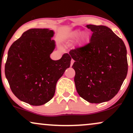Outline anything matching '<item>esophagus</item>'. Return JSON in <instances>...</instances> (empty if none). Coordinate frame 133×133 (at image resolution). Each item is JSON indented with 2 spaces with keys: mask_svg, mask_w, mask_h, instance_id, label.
<instances>
[{
  "mask_svg": "<svg viewBox=\"0 0 133 133\" xmlns=\"http://www.w3.org/2000/svg\"><path fill=\"white\" fill-rule=\"evenodd\" d=\"M74 61L73 60V59H71V66H72V65H73V64H74Z\"/></svg>",
  "mask_w": 133,
  "mask_h": 133,
  "instance_id": "obj_1",
  "label": "esophagus"
}]
</instances>
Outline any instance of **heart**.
Returning a JSON list of instances; mask_svg holds the SVG:
<instances>
[{
    "mask_svg": "<svg viewBox=\"0 0 133 133\" xmlns=\"http://www.w3.org/2000/svg\"><path fill=\"white\" fill-rule=\"evenodd\" d=\"M81 35V32L80 31L75 30V31H73L70 34V35L69 36V39H70V41L72 42V41H74L77 40V39H79Z\"/></svg>",
    "mask_w": 133,
    "mask_h": 133,
    "instance_id": "b5f03b06",
    "label": "heart"
}]
</instances>
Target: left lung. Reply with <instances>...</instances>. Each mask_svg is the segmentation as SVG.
Returning a JSON list of instances; mask_svg holds the SVG:
<instances>
[{
    "instance_id": "obj_1",
    "label": "left lung",
    "mask_w": 133,
    "mask_h": 133,
    "mask_svg": "<svg viewBox=\"0 0 133 133\" xmlns=\"http://www.w3.org/2000/svg\"><path fill=\"white\" fill-rule=\"evenodd\" d=\"M92 32L90 42L69 52L75 61L72 68L77 92L91 103L113 98L128 73L127 51L124 42L109 27L87 25Z\"/></svg>"
}]
</instances>
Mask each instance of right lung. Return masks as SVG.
I'll use <instances>...</instances> for the list:
<instances>
[{
  "mask_svg": "<svg viewBox=\"0 0 133 133\" xmlns=\"http://www.w3.org/2000/svg\"><path fill=\"white\" fill-rule=\"evenodd\" d=\"M54 34L49 29H31L9 49L5 74L10 89L19 99L32 106L52 98L57 81L71 64L68 53L57 61L50 57L56 47Z\"/></svg>",
  "mask_w": 133,
  "mask_h": 133,
  "instance_id": "obj_1",
  "label": "right lung"
}]
</instances>
